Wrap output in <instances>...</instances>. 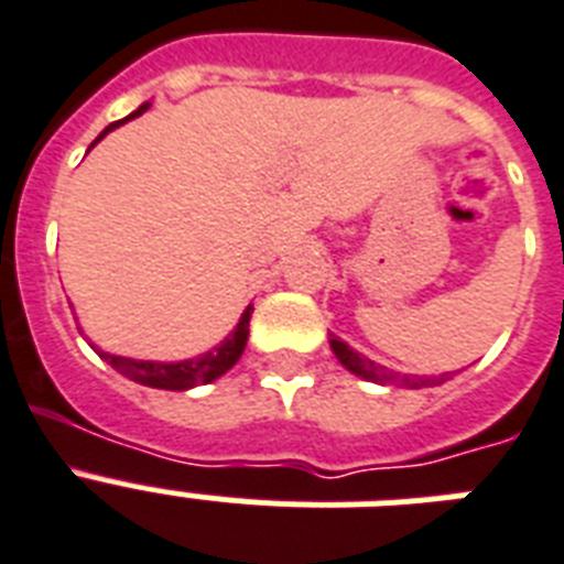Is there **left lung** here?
Instances as JSON below:
<instances>
[{
	"label": "left lung",
	"instance_id": "obj_1",
	"mask_svg": "<svg viewBox=\"0 0 564 564\" xmlns=\"http://www.w3.org/2000/svg\"><path fill=\"white\" fill-rule=\"evenodd\" d=\"M329 347H333V354H336V359L345 365L350 373H356V377L368 379V382H379V386H391V382H397V377H393L391 370L382 368V365H377V361L365 359L361 354H356L354 347L345 345L341 338H329ZM437 382H443V377H432V379H409L402 377L400 386H409V388H425V386H437Z\"/></svg>",
	"mask_w": 564,
	"mask_h": 564
}]
</instances>
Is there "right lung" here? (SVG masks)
<instances>
[{"instance_id": "obj_1", "label": "right lung", "mask_w": 564, "mask_h": 564, "mask_svg": "<svg viewBox=\"0 0 564 564\" xmlns=\"http://www.w3.org/2000/svg\"><path fill=\"white\" fill-rule=\"evenodd\" d=\"M150 104H141L132 116H127L123 121H116L109 123L107 130L100 132L98 139H95V144H98L107 132H112L116 127H121V123H127L130 118H139L141 112H148ZM91 144V148H95ZM89 148V150H91ZM251 310L254 306H246V313L240 315V322H237V327L231 329L226 336V341L219 347H214V350H208V354L196 356V359H185V361H141V359H127V356H112V354H104V350H98L104 359L112 365V368L118 370V373H123L127 379H132V382H139V386H148V388H162V391H187V388L194 386H208V382H214V379H219L226 370H231L237 365V359L242 356V350H246V341H249V318H251Z\"/></svg>"}]
</instances>
